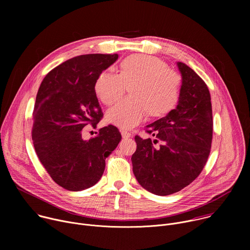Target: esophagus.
<instances>
[{"label":"esophagus","instance_id":"1","mask_svg":"<svg viewBox=\"0 0 250 250\" xmlns=\"http://www.w3.org/2000/svg\"><path fill=\"white\" fill-rule=\"evenodd\" d=\"M122 136H123V138H128V137H130L131 136V134H130V132H128V131H125V130H122Z\"/></svg>","mask_w":250,"mask_h":250}]
</instances>
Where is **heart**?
<instances>
[{"label": "heart", "instance_id": "heart-1", "mask_svg": "<svg viewBox=\"0 0 250 250\" xmlns=\"http://www.w3.org/2000/svg\"><path fill=\"white\" fill-rule=\"evenodd\" d=\"M182 79L161 59L132 54L120 64L119 74L104 71L95 82V93L104 104L116 102L128 87L129 97L105 113V121L127 129L146 117L156 119L169 114L180 99Z\"/></svg>", "mask_w": 250, "mask_h": 250}]
</instances>
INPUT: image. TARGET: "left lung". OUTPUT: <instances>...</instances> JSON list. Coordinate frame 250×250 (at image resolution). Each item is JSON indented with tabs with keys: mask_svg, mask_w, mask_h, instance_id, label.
Here are the masks:
<instances>
[{
	"mask_svg": "<svg viewBox=\"0 0 250 250\" xmlns=\"http://www.w3.org/2000/svg\"><path fill=\"white\" fill-rule=\"evenodd\" d=\"M182 76L180 99L165 117L146 125L160 141L135 136L131 156L137 182L148 192L167 196L191 184L203 170L211 146L212 111L206 83L183 62H177ZM154 142V141H153Z\"/></svg>",
	"mask_w": 250,
	"mask_h": 250,
	"instance_id": "1",
	"label": "left lung"
}]
</instances>
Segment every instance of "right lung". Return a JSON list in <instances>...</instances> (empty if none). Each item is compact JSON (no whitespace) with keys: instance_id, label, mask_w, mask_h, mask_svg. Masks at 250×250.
I'll return each instance as SVG.
<instances>
[{"instance_id":"add662e5","label":"right lung","mask_w":250,"mask_h":250,"mask_svg":"<svg viewBox=\"0 0 250 250\" xmlns=\"http://www.w3.org/2000/svg\"><path fill=\"white\" fill-rule=\"evenodd\" d=\"M119 54H86L66 60L44 77L33 110L35 152L53 181L68 191L94 186L104 173L105 158L122 139L108 125L85 140L82 129L94 127L103 116L95 82Z\"/></svg>"}]
</instances>
